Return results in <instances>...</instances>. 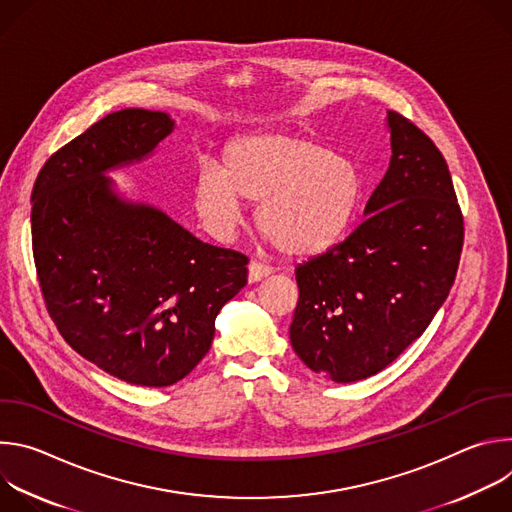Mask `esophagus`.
Masks as SVG:
<instances>
[{
  "label": "esophagus",
  "instance_id": "1",
  "mask_svg": "<svg viewBox=\"0 0 512 512\" xmlns=\"http://www.w3.org/2000/svg\"><path fill=\"white\" fill-rule=\"evenodd\" d=\"M271 273H273V269H271L269 265H263V263H259V261H251V263H249V281H251V283L261 281L263 277H267V275H271Z\"/></svg>",
  "mask_w": 512,
  "mask_h": 512
}]
</instances>
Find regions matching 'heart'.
<instances>
[{
  "instance_id": "heart-1",
  "label": "heart",
  "mask_w": 512,
  "mask_h": 512,
  "mask_svg": "<svg viewBox=\"0 0 512 512\" xmlns=\"http://www.w3.org/2000/svg\"><path fill=\"white\" fill-rule=\"evenodd\" d=\"M362 196V174L324 143L296 133H255L231 141L223 168L202 164L194 204L206 229L229 237L243 198L257 202L255 223L281 253L314 255L348 231Z\"/></svg>"
}]
</instances>
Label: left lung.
I'll list each match as a JSON object with an SVG mask.
<instances>
[{"mask_svg":"<svg viewBox=\"0 0 512 512\" xmlns=\"http://www.w3.org/2000/svg\"><path fill=\"white\" fill-rule=\"evenodd\" d=\"M391 164L364 221L296 267L289 326L296 354L336 383L377 375L417 340L446 302L464 245V216L442 152L387 111Z\"/></svg>","mask_w":512,"mask_h":512,"instance_id":"left-lung-1","label":"left lung"}]
</instances>
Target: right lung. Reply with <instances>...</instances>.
Returning a JSON list of instances; mask_svg holds the SVG:
<instances>
[{"label": "right lung", "mask_w": 512, "mask_h": 512, "mask_svg": "<svg viewBox=\"0 0 512 512\" xmlns=\"http://www.w3.org/2000/svg\"><path fill=\"white\" fill-rule=\"evenodd\" d=\"M172 129L162 111H115L54 152L32 188V251L52 322L81 356L141 387L184 379L247 283L243 253L121 200L103 176L152 154Z\"/></svg>", "instance_id": "right-lung-1"}]
</instances>
